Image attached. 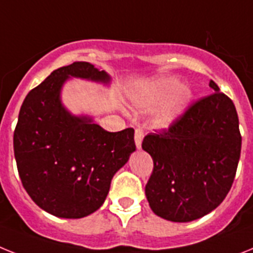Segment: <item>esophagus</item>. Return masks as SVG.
Masks as SVG:
<instances>
[{
  "mask_svg": "<svg viewBox=\"0 0 253 253\" xmlns=\"http://www.w3.org/2000/svg\"><path fill=\"white\" fill-rule=\"evenodd\" d=\"M143 137H144V132L140 128H137L135 131V144H136L137 148H141V141H143Z\"/></svg>",
  "mask_w": 253,
  "mask_h": 253,
  "instance_id": "1",
  "label": "esophagus"
}]
</instances>
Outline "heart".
<instances>
[{"label":"heart","mask_w":253,"mask_h":253,"mask_svg":"<svg viewBox=\"0 0 253 253\" xmlns=\"http://www.w3.org/2000/svg\"><path fill=\"white\" fill-rule=\"evenodd\" d=\"M190 96V90L186 86H179L176 78L161 77L136 88L131 99L135 105L145 110L153 109L161 103L153 123L154 126L165 128L185 112Z\"/></svg>","instance_id":"obj_1"}]
</instances>
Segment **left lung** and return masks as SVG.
Returning a JSON list of instances; mask_svg holds the SVG:
<instances>
[{
    "instance_id": "1",
    "label": "left lung",
    "mask_w": 253,
    "mask_h": 253,
    "mask_svg": "<svg viewBox=\"0 0 253 253\" xmlns=\"http://www.w3.org/2000/svg\"><path fill=\"white\" fill-rule=\"evenodd\" d=\"M210 87L213 94L141 144L154 165L146 199L152 211L169 221L188 222L210 213L234 181L242 148L238 114L213 81Z\"/></svg>"
}]
</instances>
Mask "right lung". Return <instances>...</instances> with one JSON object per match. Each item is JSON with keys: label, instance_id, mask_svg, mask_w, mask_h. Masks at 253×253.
<instances>
[{"label": "right lung", "instance_id": "add662e5", "mask_svg": "<svg viewBox=\"0 0 253 253\" xmlns=\"http://www.w3.org/2000/svg\"><path fill=\"white\" fill-rule=\"evenodd\" d=\"M69 77L110 81L86 61L52 72L23 101L14 153L23 186L38 207L58 217L81 218L100 209L114 173L136 145L131 127L108 132L63 107L60 91Z\"/></svg>", "mask_w": 253, "mask_h": 253}]
</instances>
